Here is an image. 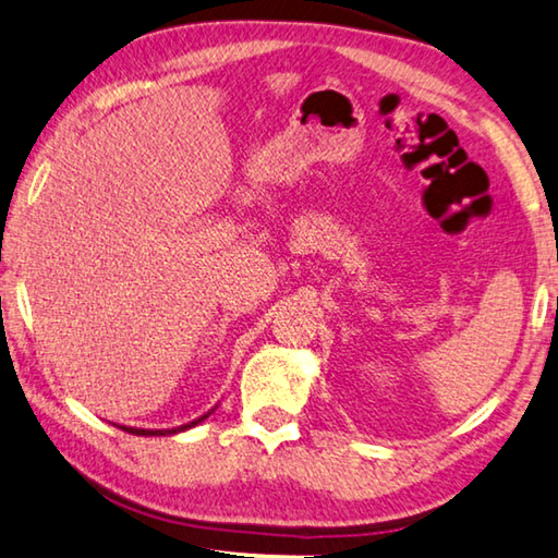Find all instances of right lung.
<instances>
[{"instance_id": "obj_1", "label": "right lung", "mask_w": 558, "mask_h": 558, "mask_svg": "<svg viewBox=\"0 0 558 558\" xmlns=\"http://www.w3.org/2000/svg\"><path fill=\"white\" fill-rule=\"evenodd\" d=\"M217 408V405H215ZM215 408L209 410V413H215ZM209 413H205V415H199L197 420H193V423H187V425H180V427H172V430H145V427H125V425H118L121 427V430H125V433H131V435H143V437H160V435H175V433H185V430H190V427H195L197 423H203L205 417H209Z\"/></svg>"}]
</instances>
